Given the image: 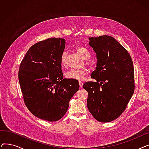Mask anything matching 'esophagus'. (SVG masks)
<instances>
[{
	"instance_id": "esophagus-1",
	"label": "esophagus",
	"mask_w": 149,
	"mask_h": 149,
	"mask_svg": "<svg viewBox=\"0 0 149 149\" xmlns=\"http://www.w3.org/2000/svg\"><path fill=\"white\" fill-rule=\"evenodd\" d=\"M83 83L81 81H79V85H80V88H82L83 87Z\"/></svg>"
}]
</instances>
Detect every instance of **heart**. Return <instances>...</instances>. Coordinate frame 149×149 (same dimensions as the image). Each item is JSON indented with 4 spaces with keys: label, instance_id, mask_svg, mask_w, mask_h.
<instances>
[{
    "label": "heart",
    "instance_id": "b5f03b06",
    "mask_svg": "<svg viewBox=\"0 0 149 149\" xmlns=\"http://www.w3.org/2000/svg\"><path fill=\"white\" fill-rule=\"evenodd\" d=\"M75 51L79 54L84 59H89L91 57L90 51L86 48L82 46H76L74 48ZM66 57L67 54L65 51H63L60 56V64L63 67L66 66ZM90 63L86 61V64L89 65ZM87 74V70L86 69H70L65 74V77L68 79L74 80H83L84 77Z\"/></svg>",
    "mask_w": 149,
    "mask_h": 149
}]
</instances>
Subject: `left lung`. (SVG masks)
<instances>
[{
  "label": "left lung",
  "instance_id": "obj_1",
  "mask_svg": "<svg viewBox=\"0 0 149 149\" xmlns=\"http://www.w3.org/2000/svg\"><path fill=\"white\" fill-rule=\"evenodd\" d=\"M89 45L97 54L96 69L91 74L96 82H86L87 106L98 121L111 122L126 110L135 90L134 68L128 51L109 36L90 37Z\"/></svg>",
  "mask_w": 149,
  "mask_h": 149
}]
</instances>
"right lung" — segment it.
<instances>
[{
	"label": "right lung",
	"mask_w": 149,
	"mask_h": 149,
	"mask_svg": "<svg viewBox=\"0 0 149 149\" xmlns=\"http://www.w3.org/2000/svg\"><path fill=\"white\" fill-rule=\"evenodd\" d=\"M63 38H50L33 45L22 60L19 80L25 104L37 118L48 121L61 119L69 101L79 89L78 81L63 79L60 56Z\"/></svg>",
	"instance_id": "right-lung-1"
}]
</instances>
